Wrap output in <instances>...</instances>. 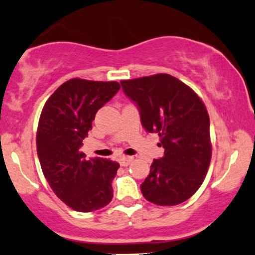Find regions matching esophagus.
Masks as SVG:
<instances>
[{
    "instance_id": "obj_1",
    "label": "esophagus",
    "mask_w": 255,
    "mask_h": 255,
    "mask_svg": "<svg viewBox=\"0 0 255 255\" xmlns=\"http://www.w3.org/2000/svg\"><path fill=\"white\" fill-rule=\"evenodd\" d=\"M131 161H133V157H131V156H125V157H121V159H120V165H121V166H124V167H126V166L129 165V163L131 162Z\"/></svg>"
}]
</instances>
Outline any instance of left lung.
<instances>
[{"label":"left lung","mask_w":255,"mask_h":255,"mask_svg":"<svg viewBox=\"0 0 255 255\" xmlns=\"http://www.w3.org/2000/svg\"><path fill=\"white\" fill-rule=\"evenodd\" d=\"M125 94L138 107L141 124L160 136L165 154L155 159L141 192L159 206H175L200 188L212 157L209 117L188 86L168 74L121 81Z\"/></svg>","instance_id":"left-lung-1"}]
</instances>
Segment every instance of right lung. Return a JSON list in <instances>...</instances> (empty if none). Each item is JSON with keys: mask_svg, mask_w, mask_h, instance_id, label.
Listing matches in <instances>:
<instances>
[{"mask_svg": "<svg viewBox=\"0 0 255 255\" xmlns=\"http://www.w3.org/2000/svg\"><path fill=\"white\" fill-rule=\"evenodd\" d=\"M120 89L115 81L72 79L62 83L42 109L36 148L42 172L56 196L77 212H93L113 199L118 162L86 160L80 148L96 112Z\"/></svg>", "mask_w": 255, "mask_h": 255, "instance_id": "1", "label": "right lung"}]
</instances>
